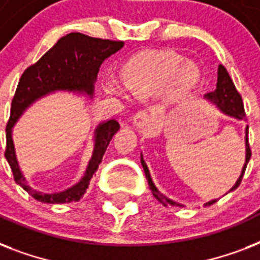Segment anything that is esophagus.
Returning a JSON list of instances; mask_svg holds the SVG:
<instances>
[{
    "instance_id": "1",
    "label": "esophagus",
    "mask_w": 260,
    "mask_h": 260,
    "mask_svg": "<svg viewBox=\"0 0 260 260\" xmlns=\"http://www.w3.org/2000/svg\"><path fill=\"white\" fill-rule=\"evenodd\" d=\"M150 116L147 110H139L138 113L134 116L132 120V125L139 131H146L150 126Z\"/></svg>"
}]
</instances>
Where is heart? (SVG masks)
Masks as SVG:
<instances>
[{
  "label": "heart",
  "mask_w": 260,
  "mask_h": 260,
  "mask_svg": "<svg viewBox=\"0 0 260 260\" xmlns=\"http://www.w3.org/2000/svg\"><path fill=\"white\" fill-rule=\"evenodd\" d=\"M175 54H150L139 58L126 75V87L139 95H152L162 91L170 82V94L175 101L189 97L201 81L200 71ZM106 91L118 94L114 85H106Z\"/></svg>",
  "instance_id": "1"
}]
</instances>
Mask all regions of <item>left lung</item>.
I'll use <instances>...</instances> for the list:
<instances>
[{
	"mask_svg": "<svg viewBox=\"0 0 260 260\" xmlns=\"http://www.w3.org/2000/svg\"><path fill=\"white\" fill-rule=\"evenodd\" d=\"M206 98H208L210 102H213L214 105H217V108H220V109H221L224 113L228 114V116H232V117L239 118V120L246 118V112H244V105H243L242 95H240V93L236 90L234 81H232V78H231L230 74H228V71H226V69L222 66V64L218 66L217 85H216V90L206 94ZM250 158H251V148H250V143H248V126H247L246 128V163H244V166H243L240 177H239V179L236 181L234 187L231 189V191L236 189V187L242 183L243 175H244V173H246V167L247 165H248ZM142 166L143 169H144L146 178H147V181H148V186H150V189L151 191H152V194H154V197L165 206H169V205L182 206L179 205V204H177V202L171 201L170 198L165 197V196H163V194L160 193L156 187H155L154 182H152V179H151L148 167H147L146 162L143 160V156H142ZM216 201H217V200L206 202L205 205L209 206L212 205V204H214Z\"/></svg>",
	"mask_w": 260,
	"mask_h": 260,
	"instance_id": "obj_1",
	"label": "left lung"
}]
</instances>
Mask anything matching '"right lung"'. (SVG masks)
<instances>
[{
	"mask_svg": "<svg viewBox=\"0 0 260 260\" xmlns=\"http://www.w3.org/2000/svg\"><path fill=\"white\" fill-rule=\"evenodd\" d=\"M121 40L91 38L87 35L73 32L63 36L52 48L47 51L38 62L30 64L22 73L12 100L9 121L6 124V148L5 158L9 163L16 183L40 202L44 204H67L79 201L86 193L90 179L97 171L98 165L109 146L114 134L120 129L116 120L104 122L95 129V144L93 156L82 179L70 189L60 193L44 194L36 191L26 183L25 178L18 169L17 159L14 154L12 128L21 116V113L38 98L56 90L78 91L93 97L94 82L97 79L98 70L108 56L122 48Z\"/></svg>",
	"mask_w": 260,
	"mask_h": 260,
	"instance_id": "1",
	"label": "right lung"
}]
</instances>
